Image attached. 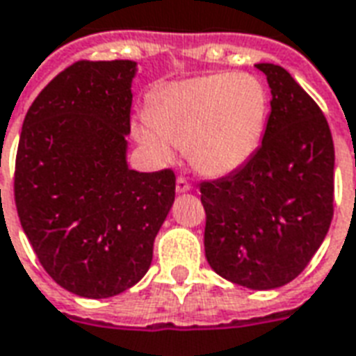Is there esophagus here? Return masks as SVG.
<instances>
[{
    "label": "esophagus",
    "instance_id": "34e87169",
    "mask_svg": "<svg viewBox=\"0 0 356 356\" xmlns=\"http://www.w3.org/2000/svg\"><path fill=\"white\" fill-rule=\"evenodd\" d=\"M192 188V185L186 181L185 177H177V181H175V191L177 192H188Z\"/></svg>",
    "mask_w": 356,
    "mask_h": 356
}]
</instances>
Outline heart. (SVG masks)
<instances>
[{
    "instance_id": "1",
    "label": "heart",
    "mask_w": 356,
    "mask_h": 356,
    "mask_svg": "<svg viewBox=\"0 0 356 356\" xmlns=\"http://www.w3.org/2000/svg\"><path fill=\"white\" fill-rule=\"evenodd\" d=\"M270 96L247 73H220L168 86L149 107L138 139L158 160L171 145L185 147L192 168L209 177L234 173L257 152L266 130Z\"/></svg>"
}]
</instances>
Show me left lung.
I'll list each match as a JSON object with an SVG mask.
<instances>
[{
    "mask_svg": "<svg viewBox=\"0 0 356 356\" xmlns=\"http://www.w3.org/2000/svg\"><path fill=\"white\" fill-rule=\"evenodd\" d=\"M272 90L264 138L230 175L202 181L205 259L220 277L268 291L298 277L334 215V141L313 97L281 65L257 64Z\"/></svg>",
    "mask_w": 356,
    "mask_h": 356,
    "instance_id": "8db88e82",
    "label": "left lung"
}]
</instances>
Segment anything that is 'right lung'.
<instances>
[{
  "instance_id": "obj_1",
  "label": "right lung",
  "mask_w": 356,
  "mask_h": 356,
  "mask_svg": "<svg viewBox=\"0 0 356 356\" xmlns=\"http://www.w3.org/2000/svg\"><path fill=\"white\" fill-rule=\"evenodd\" d=\"M136 62L79 60L26 113L15 204L39 262L58 285L109 298L143 277L175 200V173L126 164Z\"/></svg>"
}]
</instances>
